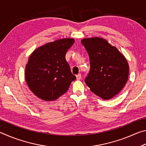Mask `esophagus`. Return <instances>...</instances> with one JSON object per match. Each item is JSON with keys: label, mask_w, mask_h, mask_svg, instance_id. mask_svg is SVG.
Segmentation results:
<instances>
[{"label": "esophagus", "mask_w": 146, "mask_h": 146, "mask_svg": "<svg viewBox=\"0 0 146 146\" xmlns=\"http://www.w3.org/2000/svg\"><path fill=\"white\" fill-rule=\"evenodd\" d=\"M76 80H80L81 79V74H78L76 76Z\"/></svg>", "instance_id": "esophagus-1"}]
</instances>
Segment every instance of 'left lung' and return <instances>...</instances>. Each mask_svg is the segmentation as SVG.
Returning a JSON list of instances; mask_svg holds the SVG:
<instances>
[{"instance_id": "left-lung-1", "label": "left lung", "mask_w": 146, "mask_h": 146, "mask_svg": "<svg viewBox=\"0 0 146 146\" xmlns=\"http://www.w3.org/2000/svg\"><path fill=\"white\" fill-rule=\"evenodd\" d=\"M90 57V71L85 82L91 92L109 100L120 92L126 84L129 66L117 48L98 37L81 41Z\"/></svg>"}]
</instances>
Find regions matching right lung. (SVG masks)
<instances>
[{
    "mask_svg": "<svg viewBox=\"0 0 146 146\" xmlns=\"http://www.w3.org/2000/svg\"><path fill=\"white\" fill-rule=\"evenodd\" d=\"M74 42L73 38L60 39L37 48L29 56L26 80L31 91L40 99H57L76 79L66 60V52Z\"/></svg>",
    "mask_w": 146,
    "mask_h": 146,
    "instance_id": "add662e5",
    "label": "right lung"
}]
</instances>
